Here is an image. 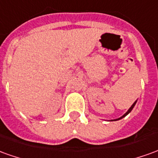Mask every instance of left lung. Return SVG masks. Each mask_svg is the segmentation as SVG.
I'll list each match as a JSON object with an SVG mask.
<instances>
[{
	"mask_svg": "<svg viewBox=\"0 0 158 158\" xmlns=\"http://www.w3.org/2000/svg\"><path fill=\"white\" fill-rule=\"evenodd\" d=\"M136 102H137V101H135V102H133V105H132V106H131V107H130V109H129V110H127V112H126V113L124 114H123V115H122L121 117L118 118V119H116V120H114V121H117V120H121V119H122V118H123V117H125V116H126V115H127V114H128L130 113L131 111H132V110H133V107L135 106V104H136Z\"/></svg>",
	"mask_w": 158,
	"mask_h": 158,
	"instance_id": "1",
	"label": "left lung"
}]
</instances>
